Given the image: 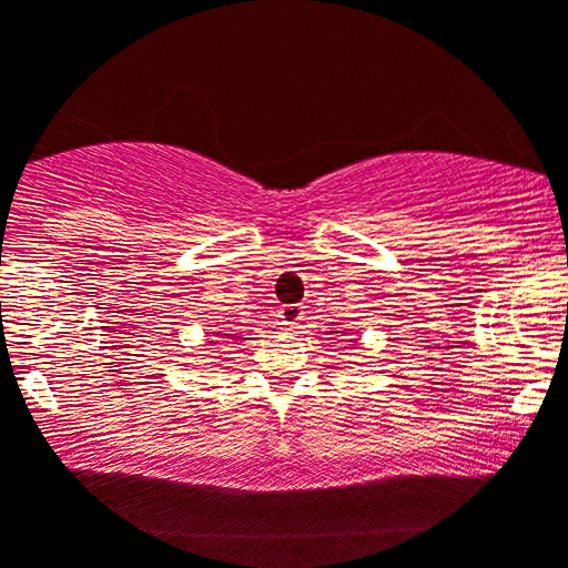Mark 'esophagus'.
Returning a JSON list of instances; mask_svg holds the SVG:
<instances>
[{
  "instance_id": "34e87169",
  "label": "esophagus",
  "mask_w": 568,
  "mask_h": 568,
  "mask_svg": "<svg viewBox=\"0 0 568 568\" xmlns=\"http://www.w3.org/2000/svg\"><path fill=\"white\" fill-rule=\"evenodd\" d=\"M302 314H304V307L302 304H284L282 312H278V317H282V325L284 327H300L302 325Z\"/></svg>"
}]
</instances>
